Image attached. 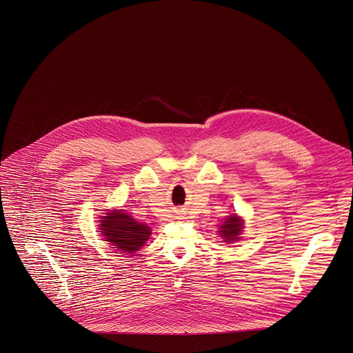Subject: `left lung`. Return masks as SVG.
I'll list each match as a JSON object with an SVG mask.
<instances>
[{
	"instance_id": "left-lung-1",
	"label": "left lung",
	"mask_w": 353,
	"mask_h": 353,
	"mask_svg": "<svg viewBox=\"0 0 353 353\" xmlns=\"http://www.w3.org/2000/svg\"><path fill=\"white\" fill-rule=\"evenodd\" d=\"M242 222L241 219L236 216V215H230L226 218V221L223 222L221 230H219V234L222 235L225 238L226 242H233L236 238L239 233L242 232Z\"/></svg>"
}]
</instances>
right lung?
Masks as SVG:
<instances>
[{"label": "right lung", "mask_w": 353, "mask_h": 353, "mask_svg": "<svg viewBox=\"0 0 353 353\" xmlns=\"http://www.w3.org/2000/svg\"><path fill=\"white\" fill-rule=\"evenodd\" d=\"M101 222V234L105 236L108 242H112L119 250L125 253H134L145 245L152 234V230L148 225L137 222L128 214L123 211H112L103 216Z\"/></svg>", "instance_id": "right-lung-1"}]
</instances>
